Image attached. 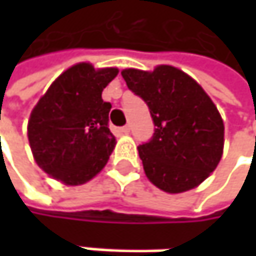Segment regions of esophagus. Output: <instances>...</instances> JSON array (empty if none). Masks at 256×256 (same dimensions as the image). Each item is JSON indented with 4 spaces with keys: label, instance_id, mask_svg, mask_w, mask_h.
Returning <instances> with one entry per match:
<instances>
[{
    "label": "esophagus",
    "instance_id": "34e87169",
    "mask_svg": "<svg viewBox=\"0 0 256 256\" xmlns=\"http://www.w3.org/2000/svg\"><path fill=\"white\" fill-rule=\"evenodd\" d=\"M120 130H122L123 133H128V132H130V126H124V128H122Z\"/></svg>",
    "mask_w": 256,
    "mask_h": 256
}]
</instances>
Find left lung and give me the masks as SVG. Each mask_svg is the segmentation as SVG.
Instances as JSON below:
<instances>
[{
	"mask_svg": "<svg viewBox=\"0 0 256 256\" xmlns=\"http://www.w3.org/2000/svg\"><path fill=\"white\" fill-rule=\"evenodd\" d=\"M122 76L148 105L156 126L138 148L146 178L172 194L196 188L222 157L224 123L215 104L192 78L169 65L152 72L130 68Z\"/></svg>",
	"mask_w": 256,
	"mask_h": 256,
	"instance_id": "8db88e82",
	"label": "left lung"
}]
</instances>
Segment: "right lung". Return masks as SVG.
<instances>
[{
	"label": "right lung",
	"mask_w": 256,
	"mask_h": 256,
	"mask_svg": "<svg viewBox=\"0 0 256 256\" xmlns=\"http://www.w3.org/2000/svg\"><path fill=\"white\" fill-rule=\"evenodd\" d=\"M117 68L94 70L77 64L54 80L28 122V139L36 164L66 185H80L106 164L116 138L108 128L111 104L102 92Z\"/></svg>",
	"instance_id": "1"
}]
</instances>
